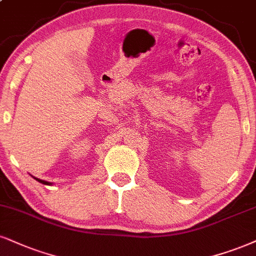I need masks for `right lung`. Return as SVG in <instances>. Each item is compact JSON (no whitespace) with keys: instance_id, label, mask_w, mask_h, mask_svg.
I'll use <instances>...</instances> for the list:
<instances>
[{"instance_id":"obj_1","label":"right lung","mask_w":256,"mask_h":256,"mask_svg":"<svg viewBox=\"0 0 256 256\" xmlns=\"http://www.w3.org/2000/svg\"><path fill=\"white\" fill-rule=\"evenodd\" d=\"M34 179H36V180H38L39 182H41V184H45V185H52V182H46V180H42V179H38V178H36V176H33Z\"/></svg>"}]
</instances>
